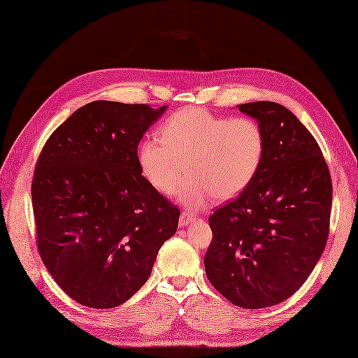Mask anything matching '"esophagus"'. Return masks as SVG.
Masks as SVG:
<instances>
[{
  "mask_svg": "<svg viewBox=\"0 0 358 358\" xmlns=\"http://www.w3.org/2000/svg\"><path fill=\"white\" fill-rule=\"evenodd\" d=\"M194 219H195L194 215H190L187 212H181V215H180V227L189 225L192 221H194Z\"/></svg>",
  "mask_w": 358,
  "mask_h": 358,
  "instance_id": "esophagus-1",
  "label": "esophagus"
}]
</instances>
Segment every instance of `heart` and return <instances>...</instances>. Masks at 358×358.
Returning a JSON list of instances; mask_svg holds the SVG:
<instances>
[{
	"mask_svg": "<svg viewBox=\"0 0 358 358\" xmlns=\"http://www.w3.org/2000/svg\"><path fill=\"white\" fill-rule=\"evenodd\" d=\"M266 154V136L252 117L221 116L186 107L169 116L157 136L137 146L142 176L163 194L190 177L177 190V199L198 210L215 196L233 199L257 177Z\"/></svg>",
	"mask_w": 358,
	"mask_h": 358,
	"instance_id": "1",
	"label": "heart"
}]
</instances>
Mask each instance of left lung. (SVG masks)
I'll use <instances>...</instances> for the list:
<instances>
[{
  "mask_svg": "<svg viewBox=\"0 0 358 358\" xmlns=\"http://www.w3.org/2000/svg\"><path fill=\"white\" fill-rule=\"evenodd\" d=\"M239 110L262 125L266 154L252 185L210 216L204 266L234 306L264 308L290 298L322 255L333 185L316 139L290 110L272 101Z\"/></svg>",
  "mask_w": 358,
  "mask_h": 358,
  "instance_id": "1",
  "label": "left lung"
}]
</instances>
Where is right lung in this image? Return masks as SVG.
<instances>
[{
    "mask_svg": "<svg viewBox=\"0 0 358 358\" xmlns=\"http://www.w3.org/2000/svg\"><path fill=\"white\" fill-rule=\"evenodd\" d=\"M166 106L94 101L45 143L31 203L45 268L78 304L113 308L150 278L180 210L137 162V145Z\"/></svg>",
    "mask_w": 358,
    "mask_h": 358,
    "instance_id": "obj_1",
    "label": "right lung"
}]
</instances>
